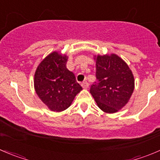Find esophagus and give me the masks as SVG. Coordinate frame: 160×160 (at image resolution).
Listing matches in <instances>:
<instances>
[{"label": "esophagus", "mask_w": 160, "mask_h": 160, "mask_svg": "<svg viewBox=\"0 0 160 160\" xmlns=\"http://www.w3.org/2000/svg\"><path fill=\"white\" fill-rule=\"evenodd\" d=\"M81 86L83 87V89H88V87H89V83H88L87 81H84L81 83Z\"/></svg>", "instance_id": "34e87169"}]
</instances>
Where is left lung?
I'll return each instance as SVG.
<instances>
[{
  "label": "left lung",
  "instance_id": "obj_1",
  "mask_svg": "<svg viewBox=\"0 0 160 160\" xmlns=\"http://www.w3.org/2000/svg\"><path fill=\"white\" fill-rule=\"evenodd\" d=\"M93 59L98 81L90 88V93L104 112H118L126 105L133 93V73L128 64L114 53L98 55Z\"/></svg>",
  "mask_w": 160,
  "mask_h": 160
}]
</instances>
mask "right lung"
Returning <instances> with one entry per match:
<instances>
[{"instance_id":"obj_1","label":"right lung","mask_w":160,"mask_h":160,"mask_svg":"<svg viewBox=\"0 0 160 160\" xmlns=\"http://www.w3.org/2000/svg\"><path fill=\"white\" fill-rule=\"evenodd\" d=\"M68 56L57 51L49 53L38 64L34 77V88L48 108L60 112L68 108L82 87L73 72L67 68Z\"/></svg>"}]
</instances>
